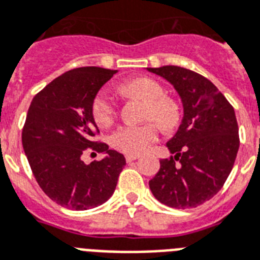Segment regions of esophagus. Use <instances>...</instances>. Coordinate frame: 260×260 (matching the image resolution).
<instances>
[{
	"instance_id": "obj_1",
	"label": "esophagus",
	"mask_w": 260,
	"mask_h": 260,
	"mask_svg": "<svg viewBox=\"0 0 260 260\" xmlns=\"http://www.w3.org/2000/svg\"><path fill=\"white\" fill-rule=\"evenodd\" d=\"M140 157L139 155H125V160L126 163H131V161H134V160H137Z\"/></svg>"
}]
</instances>
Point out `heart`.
Segmentation results:
<instances>
[{
  "instance_id": "obj_1",
  "label": "heart",
  "mask_w": 260,
  "mask_h": 260,
  "mask_svg": "<svg viewBox=\"0 0 260 260\" xmlns=\"http://www.w3.org/2000/svg\"><path fill=\"white\" fill-rule=\"evenodd\" d=\"M120 89L128 96L145 101V120H153L161 129H174L180 121L179 105L171 97L164 96V88L155 80L139 77L121 84ZM90 111L97 125L108 126L115 119L116 104L107 90H100L92 100ZM157 125L149 121L140 125L120 126L112 134V147L126 155H140L157 140Z\"/></svg>"
}]
</instances>
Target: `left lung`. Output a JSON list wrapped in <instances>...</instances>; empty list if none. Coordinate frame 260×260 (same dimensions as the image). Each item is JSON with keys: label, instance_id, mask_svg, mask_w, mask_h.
I'll list each match as a JSON object with an SVG mask.
<instances>
[{"label": "left lung", "instance_id": "8db88e82", "mask_svg": "<svg viewBox=\"0 0 260 260\" xmlns=\"http://www.w3.org/2000/svg\"><path fill=\"white\" fill-rule=\"evenodd\" d=\"M178 90L184 116L167 147L172 153L160 160L149 188L160 203L184 210L203 204L220 191L239 149L235 111L204 76L166 65L148 68Z\"/></svg>", "mask_w": 260, "mask_h": 260}]
</instances>
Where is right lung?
<instances>
[{"instance_id": "obj_1", "label": "right lung", "mask_w": 260, "mask_h": 260, "mask_svg": "<svg viewBox=\"0 0 260 260\" xmlns=\"http://www.w3.org/2000/svg\"><path fill=\"white\" fill-rule=\"evenodd\" d=\"M117 71L82 67L65 72L33 97L24 129L22 147L41 189L57 204L84 211L101 206L115 192L125 157L99 134L90 105L100 88ZM85 151L108 153L90 165Z\"/></svg>"}]
</instances>
